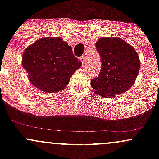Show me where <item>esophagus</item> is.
I'll use <instances>...</instances> for the list:
<instances>
[{
    "instance_id": "obj_1",
    "label": "esophagus",
    "mask_w": 159,
    "mask_h": 159,
    "mask_svg": "<svg viewBox=\"0 0 159 159\" xmlns=\"http://www.w3.org/2000/svg\"><path fill=\"white\" fill-rule=\"evenodd\" d=\"M80 61H81V63H82V66H84L86 65V58L84 56H82L81 58H80Z\"/></svg>"
}]
</instances>
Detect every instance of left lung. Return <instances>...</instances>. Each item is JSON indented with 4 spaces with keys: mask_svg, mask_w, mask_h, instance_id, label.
<instances>
[{
    "mask_svg": "<svg viewBox=\"0 0 159 159\" xmlns=\"http://www.w3.org/2000/svg\"><path fill=\"white\" fill-rule=\"evenodd\" d=\"M96 47L101 57L102 69L98 77L91 81L95 93L111 98L129 90L140 67L135 49L118 37L99 38Z\"/></svg>",
    "mask_w": 159,
    "mask_h": 159,
    "instance_id": "left-lung-1",
    "label": "left lung"
}]
</instances>
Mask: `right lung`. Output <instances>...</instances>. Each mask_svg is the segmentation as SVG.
Returning <instances> with one entry per match:
<instances>
[{
	"label": "right lung",
	"instance_id": "1",
	"mask_svg": "<svg viewBox=\"0 0 159 159\" xmlns=\"http://www.w3.org/2000/svg\"><path fill=\"white\" fill-rule=\"evenodd\" d=\"M21 63L32 84L51 93L64 90L81 66L72 47L61 37H43L29 45L23 53Z\"/></svg>",
	"mask_w": 159,
	"mask_h": 159
}]
</instances>
